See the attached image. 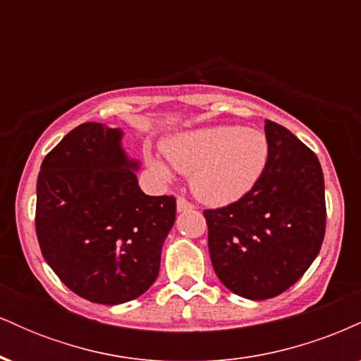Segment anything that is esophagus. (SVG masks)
Instances as JSON below:
<instances>
[{"label":"esophagus","mask_w":361,"mask_h":361,"mask_svg":"<svg viewBox=\"0 0 361 361\" xmlns=\"http://www.w3.org/2000/svg\"><path fill=\"white\" fill-rule=\"evenodd\" d=\"M193 204L190 200H186L185 197H178V200H176V209H178V212H185V210H192L193 209Z\"/></svg>","instance_id":"1"}]
</instances>
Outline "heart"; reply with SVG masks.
Masks as SVG:
<instances>
[{"label": "heart", "instance_id": "heart-1", "mask_svg": "<svg viewBox=\"0 0 361 361\" xmlns=\"http://www.w3.org/2000/svg\"><path fill=\"white\" fill-rule=\"evenodd\" d=\"M164 152L173 168L192 175V188L200 200L224 205L246 195L268 161L267 137L241 127H210L171 139ZM159 173L163 164L152 161Z\"/></svg>", "mask_w": 361, "mask_h": 361}]
</instances>
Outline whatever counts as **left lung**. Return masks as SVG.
I'll list each match as a JSON object with an SVG mask.
<instances>
[{"mask_svg": "<svg viewBox=\"0 0 361 361\" xmlns=\"http://www.w3.org/2000/svg\"><path fill=\"white\" fill-rule=\"evenodd\" d=\"M268 161L239 200L204 210L219 280L235 295H280L307 271L326 233L324 176L317 156L288 128L267 120Z\"/></svg>", "mask_w": 361, "mask_h": 361, "instance_id": "1", "label": "left lung"}]
</instances>
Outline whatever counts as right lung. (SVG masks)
<instances>
[{
  "label": "right lung",
  "mask_w": 361,
  "mask_h": 361,
  "mask_svg": "<svg viewBox=\"0 0 361 361\" xmlns=\"http://www.w3.org/2000/svg\"><path fill=\"white\" fill-rule=\"evenodd\" d=\"M122 132L88 122L44 157L35 231L44 259L76 295L97 304L137 299L154 283L176 219L173 195L139 188Z\"/></svg>",
  "instance_id": "1"
}]
</instances>
